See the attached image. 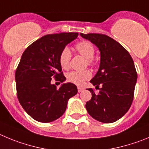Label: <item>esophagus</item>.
<instances>
[{
  "label": "esophagus",
  "instance_id": "esophagus-1",
  "mask_svg": "<svg viewBox=\"0 0 149 149\" xmlns=\"http://www.w3.org/2000/svg\"><path fill=\"white\" fill-rule=\"evenodd\" d=\"M84 91V88H81V87H78V92L79 93H81V91Z\"/></svg>",
  "mask_w": 149,
  "mask_h": 149
}]
</instances>
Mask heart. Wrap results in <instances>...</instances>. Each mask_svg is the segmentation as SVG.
<instances>
[{"mask_svg": "<svg viewBox=\"0 0 149 149\" xmlns=\"http://www.w3.org/2000/svg\"><path fill=\"white\" fill-rule=\"evenodd\" d=\"M76 49L84 58H87L88 65H92L93 62V57L94 56L95 49L91 42L83 41L78 43L76 45ZM71 58V52L69 48L65 47L62 49L59 55V64L63 69H68L70 61ZM68 80L77 85H81L85 80L91 78V73L88 70L85 71H72L67 76Z\"/></svg>", "mask_w": 149, "mask_h": 149, "instance_id": "b5f03b06", "label": "heart"}]
</instances>
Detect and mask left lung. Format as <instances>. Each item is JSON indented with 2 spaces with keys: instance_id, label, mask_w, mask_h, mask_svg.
I'll use <instances>...</instances> for the list:
<instances>
[{
  "instance_id": "left-lung-1",
  "label": "left lung",
  "mask_w": 149,
  "mask_h": 149,
  "mask_svg": "<svg viewBox=\"0 0 149 149\" xmlns=\"http://www.w3.org/2000/svg\"><path fill=\"white\" fill-rule=\"evenodd\" d=\"M80 36L96 45L100 53V68L90 82L98 88L101 84L102 88L97 94L88 89L92 98L86 102V109L97 121L114 123L127 113L133 101L137 79L134 63L126 49L109 36L97 33Z\"/></svg>"
}]
</instances>
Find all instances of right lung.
I'll use <instances>...</instances> for the list:
<instances>
[{
  "instance_id": "add662e5",
  "label": "right lung",
  "mask_w": 149,
  "mask_h": 149,
  "mask_svg": "<svg viewBox=\"0 0 149 149\" xmlns=\"http://www.w3.org/2000/svg\"><path fill=\"white\" fill-rule=\"evenodd\" d=\"M78 35H46L29 45L21 56L15 71L17 96L24 110L36 121L49 123L58 119L65 112L68 100L77 93L73 83H63L57 88L51 80L53 77L61 83L66 80L59 55Z\"/></svg>"
}]
</instances>
